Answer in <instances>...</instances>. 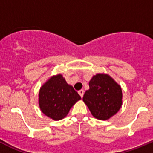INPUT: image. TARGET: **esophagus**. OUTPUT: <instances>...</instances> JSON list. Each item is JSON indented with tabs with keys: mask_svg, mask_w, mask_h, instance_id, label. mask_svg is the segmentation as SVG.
<instances>
[{
	"mask_svg": "<svg viewBox=\"0 0 153 153\" xmlns=\"http://www.w3.org/2000/svg\"><path fill=\"white\" fill-rule=\"evenodd\" d=\"M78 93L81 97H82L83 95H84V91H83V90H80V91H78Z\"/></svg>",
	"mask_w": 153,
	"mask_h": 153,
	"instance_id": "34e87169",
	"label": "esophagus"
}]
</instances>
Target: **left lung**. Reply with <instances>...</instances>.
I'll return each instance as SVG.
<instances>
[{
	"mask_svg": "<svg viewBox=\"0 0 153 153\" xmlns=\"http://www.w3.org/2000/svg\"><path fill=\"white\" fill-rule=\"evenodd\" d=\"M89 88L82 100L94 117L107 120L119 111L122 104V88L109 75L94 76Z\"/></svg>",
	"mask_w": 153,
	"mask_h": 153,
	"instance_id": "1",
	"label": "left lung"
}]
</instances>
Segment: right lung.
I'll list each match as a JSON object with an SVG mask.
<instances>
[{"label": "right lung", "mask_w": 153, "mask_h": 153, "mask_svg": "<svg viewBox=\"0 0 153 153\" xmlns=\"http://www.w3.org/2000/svg\"><path fill=\"white\" fill-rule=\"evenodd\" d=\"M81 97L67 84L61 74L53 76L42 86L39 93V105L42 113L53 120L65 117L71 107Z\"/></svg>", "instance_id": "obj_1"}]
</instances>
